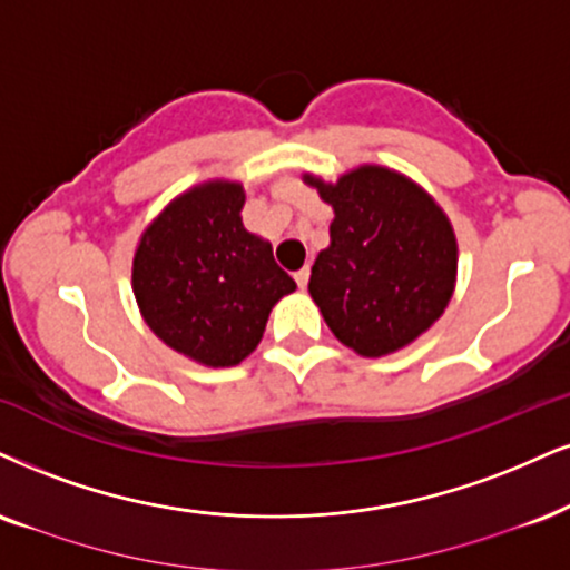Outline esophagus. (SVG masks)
<instances>
[{"label": "esophagus", "mask_w": 570, "mask_h": 570, "mask_svg": "<svg viewBox=\"0 0 570 570\" xmlns=\"http://www.w3.org/2000/svg\"><path fill=\"white\" fill-rule=\"evenodd\" d=\"M308 274H312V272H308V266H304V269H298L296 274H293V277H296V283H298L301 291H304V287L308 285Z\"/></svg>", "instance_id": "34e87169"}]
</instances>
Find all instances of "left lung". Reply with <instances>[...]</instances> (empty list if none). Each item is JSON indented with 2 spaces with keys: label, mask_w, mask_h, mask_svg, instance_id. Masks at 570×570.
I'll return each mask as SVG.
<instances>
[{
  "label": "left lung",
  "mask_w": 570,
  "mask_h": 570,
  "mask_svg": "<svg viewBox=\"0 0 570 570\" xmlns=\"http://www.w3.org/2000/svg\"><path fill=\"white\" fill-rule=\"evenodd\" d=\"M304 181L335 214L308 279L327 327L370 360L410 346L454 293L456 237L444 208L417 181L377 164L338 181L314 174Z\"/></svg>",
  "instance_id": "8db88e82"
}]
</instances>
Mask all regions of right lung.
<instances>
[{
    "instance_id": "1",
    "label": "right lung",
    "mask_w": 570,
    "mask_h": 570,
    "mask_svg": "<svg viewBox=\"0 0 570 570\" xmlns=\"http://www.w3.org/2000/svg\"><path fill=\"white\" fill-rule=\"evenodd\" d=\"M243 206L240 181H200L147 224L131 262L147 327L203 367H235L250 356L274 304L296 291L272 243L243 227Z\"/></svg>"
}]
</instances>
